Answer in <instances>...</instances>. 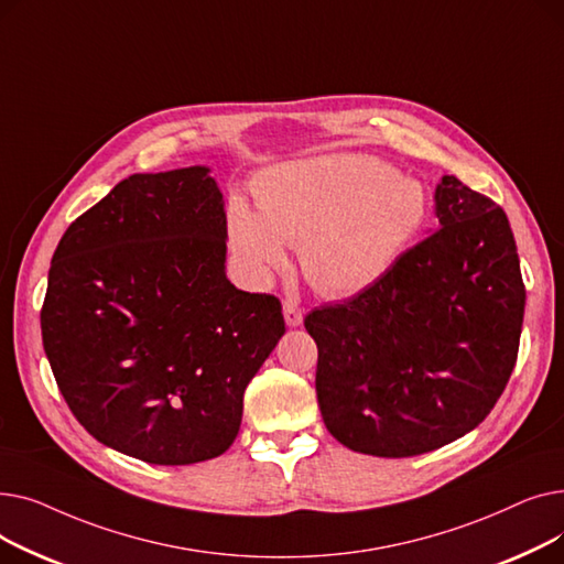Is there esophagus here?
Returning a JSON list of instances; mask_svg holds the SVG:
<instances>
[{"label": "esophagus", "mask_w": 564, "mask_h": 564, "mask_svg": "<svg viewBox=\"0 0 564 564\" xmlns=\"http://www.w3.org/2000/svg\"><path fill=\"white\" fill-rule=\"evenodd\" d=\"M283 315H285V322L290 324V327H300L302 319H304V311L294 300L283 302Z\"/></svg>", "instance_id": "1"}]
</instances>
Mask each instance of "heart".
<instances>
[{"label":"heart","instance_id":"1","mask_svg":"<svg viewBox=\"0 0 564 564\" xmlns=\"http://www.w3.org/2000/svg\"><path fill=\"white\" fill-rule=\"evenodd\" d=\"M256 205L230 198L232 251L264 281L283 270L285 245L300 247L306 281L332 297L361 292L387 274L430 219L416 177L370 155H329L267 169Z\"/></svg>","mask_w":564,"mask_h":564}]
</instances>
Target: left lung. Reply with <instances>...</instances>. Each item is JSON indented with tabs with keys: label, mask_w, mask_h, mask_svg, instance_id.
<instances>
[{
	"label": "left lung",
	"mask_w": 564,
	"mask_h": 564,
	"mask_svg": "<svg viewBox=\"0 0 564 564\" xmlns=\"http://www.w3.org/2000/svg\"><path fill=\"white\" fill-rule=\"evenodd\" d=\"M436 217L379 281L304 317L324 425L349 451L446 446L489 416L514 370L525 285L506 213L443 175Z\"/></svg>",
	"instance_id": "8db88e82"
}]
</instances>
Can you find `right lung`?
<instances>
[{"instance_id":"add662e5","label":"right lung","mask_w":564,"mask_h":564,"mask_svg":"<svg viewBox=\"0 0 564 564\" xmlns=\"http://www.w3.org/2000/svg\"><path fill=\"white\" fill-rule=\"evenodd\" d=\"M226 213L205 166L134 173L58 242L43 347L73 416L148 464L219 457L247 383L285 334L274 294L224 272Z\"/></svg>"}]
</instances>
